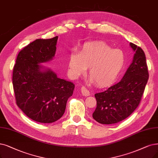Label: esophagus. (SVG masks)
I'll return each instance as SVG.
<instances>
[{"label": "esophagus", "mask_w": 158, "mask_h": 158, "mask_svg": "<svg viewBox=\"0 0 158 158\" xmlns=\"http://www.w3.org/2000/svg\"><path fill=\"white\" fill-rule=\"evenodd\" d=\"M81 94H82L84 96H85V97L89 96L90 94L89 90H88L87 88L84 86H82L81 87Z\"/></svg>", "instance_id": "1"}]
</instances>
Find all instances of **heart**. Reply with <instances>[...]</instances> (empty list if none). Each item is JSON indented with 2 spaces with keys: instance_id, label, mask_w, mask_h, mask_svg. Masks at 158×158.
Listing matches in <instances>:
<instances>
[{
  "instance_id": "1",
  "label": "heart",
  "mask_w": 158,
  "mask_h": 158,
  "mask_svg": "<svg viewBox=\"0 0 158 158\" xmlns=\"http://www.w3.org/2000/svg\"><path fill=\"white\" fill-rule=\"evenodd\" d=\"M126 57L121 49H113L104 42L88 43L79 52L69 56L67 67L69 75L77 79L84 75L87 67L92 82L103 87L115 82L125 65Z\"/></svg>"
}]
</instances>
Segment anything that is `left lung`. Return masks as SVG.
<instances>
[{
	"mask_svg": "<svg viewBox=\"0 0 158 158\" xmlns=\"http://www.w3.org/2000/svg\"><path fill=\"white\" fill-rule=\"evenodd\" d=\"M130 45L135 54L122 80L107 90L94 94L97 108L93 117L100 124H111L123 121L140 103L149 77L146 57L141 47L132 43Z\"/></svg>",
	"mask_w": 158,
	"mask_h": 158,
	"instance_id": "1",
	"label": "left lung"
}]
</instances>
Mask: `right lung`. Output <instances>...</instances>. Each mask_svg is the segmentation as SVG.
Segmentation results:
<instances>
[{"mask_svg": "<svg viewBox=\"0 0 158 158\" xmlns=\"http://www.w3.org/2000/svg\"><path fill=\"white\" fill-rule=\"evenodd\" d=\"M58 38L30 43L18 54L13 70L17 105L30 118L41 123H54L63 116L74 89L71 81L58 78L40 64L53 59Z\"/></svg>", "mask_w": 158, "mask_h": 158, "instance_id": "1", "label": "right lung"}]
</instances>
